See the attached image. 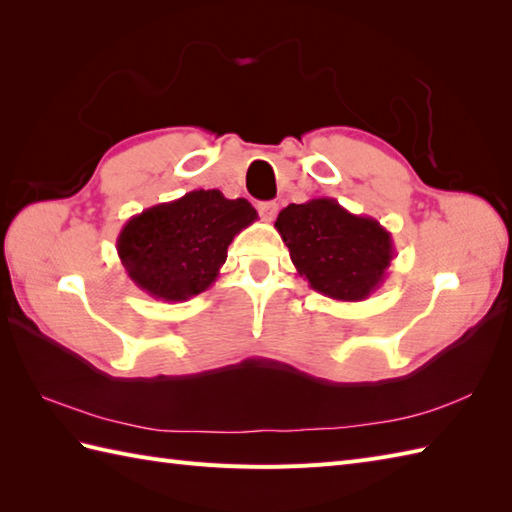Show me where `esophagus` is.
<instances>
[{
  "instance_id": "34e87169",
  "label": "esophagus",
  "mask_w": 512,
  "mask_h": 512,
  "mask_svg": "<svg viewBox=\"0 0 512 512\" xmlns=\"http://www.w3.org/2000/svg\"><path fill=\"white\" fill-rule=\"evenodd\" d=\"M277 202H262V204H257V211H259V215H262V220H266V222H273L275 220V215H277Z\"/></svg>"
}]
</instances>
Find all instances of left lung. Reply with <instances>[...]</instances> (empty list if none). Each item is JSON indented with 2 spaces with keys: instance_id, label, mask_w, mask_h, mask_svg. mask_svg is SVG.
I'll list each match as a JSON object with an SVG mask.
<instances>
[{
  "instance_id": "left-lung-1",
  "label": "left lung",
  "mask_w": 512,
  "mask_h": 512,
  "mask_svg": "<svg viewBox=\"0 0 512 512\" xmlns=\"http://www.w3.org/2000/svg\"><path fill=\"white\" fill-rule=\"evenodd\" d=\"M275 228L299 277L336 301H363L383 284L394 242L378 220L354 215L334 198L288 204Z\"/></svg>"
}]
</instances>
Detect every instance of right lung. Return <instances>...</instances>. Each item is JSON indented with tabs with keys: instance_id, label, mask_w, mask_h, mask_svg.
<instances>
[{
	"instance_id": "right-lung-1",
	"label": "right lung",
	"mask_w": 512,
	"mask_h": 512,
	"mask_svg": "<svg viewBox=\"0 0 512 512\" xmlns=\"http://www.w3.org/2000/svg\"><path fill=\"white\" fill-rule=\"evenodd\" d=\"M255 220L257 211L248 200L198 189L129 217L116 250L140 290L180 303L213 284L233 237Z\"/></svg>"
}]
</instances>
